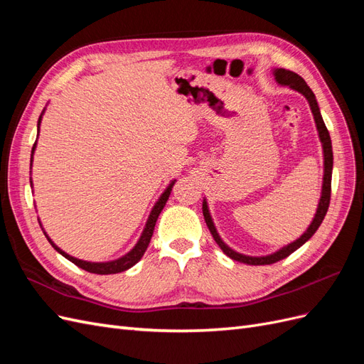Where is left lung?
<instances>
[{"instance_id": "obj_1", "label": "left lung", "mask_w": 364, "mask_h": 364, "mask_svg": "<svg viewBox=\"0 0 364 364\" xmlns=\"http://www.w3.org/2000/svg\"><path fill=\"white\" fill-rule=\"evenodd\" d=\"M273 75H274V79H277V82L279 85L290 86L291 90L301 92L306 98L308 103H310L311 112H313L314 121H316V127H317V132H318V138H321L322 147H323V159H325L323 161V168H325V171H323V185H322L321 202H318L316 215L313 218L311 225L308 226V229L304 232V235H301V238H297L296 241H293V243L284 246L282 249L272 253V255H266V257H247V255H243V253H238V252L230 249L229 246H226L223 243V240L220 238V235L217 234L215 226L213 223V218H211V215H209L208 205L203 200V206H202L203 217H205V222H206V225L209 228V232L213 234V237L215 240V243L220 246V249H222L229 258H232V259L240 261V262L249 264V266H264V264L278 262V261H281L284 258H287L289 255H291L294 250H297L304 243H306V241L314 235V232L318 229V226H321V223L323 222V218H325L326 211H328V206H329V199H331L333 146H331V138H329V132H328V129H326V126L323 123V118L321 115V109H318V106H317L316 95L313 94V91L310 90V86L305 83V80L302 79L299 74H296V73L289 71V70H284V68H277V70L273 71Z\"/></svg>"}]
</instances>
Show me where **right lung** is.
<instances>
[{
    "label": "right lung",
    "mask_w": 364,
    "mask_h": 364,
    "mask_svg": "<svg viewBox=\"0 0 364 364\" xmlns=\"http://www.w3.org/2000/svg\"><path fill=\"white\" fill-rule=\"evenodd\" d=\"M41 119H42V114H41L39 121H38V130H39V126H41ZM35 149H36V142H35V144H33V149H31L30 164L33 162V153H35ZM30 182H31V181H30ZM173 185H174V181L167 186V190H165V191L161 194L159 200L155 203V206H153L151 213H150V215H149L147 223H146V228H144V230H142L141 238L138 240V243L135 245V247L132 249L129 253H126L124 257H121V258H118V259H115V261H109V262H90V261L77 259V258L68 255V253H65L60 247H58L56 245H54L53 241L50 240V237H48L46 232H43V234H46L47 240L50 241V245H51L54 249H56V250L60 253V255H63L65 258L70 259L71 262H74L77 267H80V269H83V270H86V272H90V273H97V274H112V273L124 272V270L130 269L132 266H135V264L142 258V255H144V252L147 250V246H149V243H150V238H151V235H153V230H155L156 220H158L161 211L164 209L165 203H167V200H168Z\"/></svg>",
    "instance_id": "1"
}]
</instances>
